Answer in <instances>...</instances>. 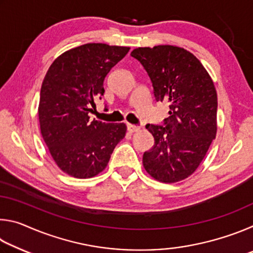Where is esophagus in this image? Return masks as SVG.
Masks as SVG:
<instances>
[{
  "mask_svg": "<svg viewBox=\"0 0 253 253\" xmlns=\"http://www.w3.org/2000/svg\"><path fill=\"white\" fill-rule=\"evenodd\" d=\"M127 129L130 132H135V131H138L140 129V127L136 125H131V124H127Z\"/></svg>",
  "mask_w": 253,
  "mask_h": 253,
  "instance_id": "esophagus-1",
  "label": "esophagus"
}]
</instances>
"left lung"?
<instances>
[{"instance_id":"left-lung-1","label":"left lung","mask_w":253,"mask_h":253,"mask_svg":"<svg viewBox=\"0 0 253 253\" xmlns=\"http://www.w3.org/2000/svg\"><path fill=\"white\" fill-rule=\"evenodd\" d=\"M130 55L146 70L155 100L169 109L162 125H146L155 143L144 153V168L160 182L182 181L199 168L215 138V87L200 60L183 48H137Z\"/></svg>"}]
</instances>
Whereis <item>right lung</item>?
Returning a JSON list of instances; mask_svg holds the SVG:
<instances>
[{"label": "right lung", "instance_id": "obj_1", "mask_svg": "<svg viewBox=\"0 0 253 253\" xmlns=\"http://www.w3.org/2000/svg\"><path fill=\"white\" fill-rule=\"evenodd\" d=\"M128 46L87 43L54 60L42 83L39 104L41 134L60 169L89 178L105 169L126 125L107 124L88 114L104 96V80L128 53Z\"/></svg>", "mask_w": 253, "mask_h": 253}]
</instances>
